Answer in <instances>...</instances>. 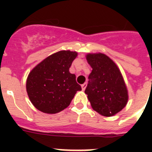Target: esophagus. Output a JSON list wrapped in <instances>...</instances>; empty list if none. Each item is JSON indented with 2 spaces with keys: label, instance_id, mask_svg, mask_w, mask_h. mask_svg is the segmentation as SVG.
<instances>
[{
  "label": "esophagus",
  "instance_id": "esophagus-1",
  "mask_svg": "<svg viewBox=\"0 0 152 152\" xmlns=\"http://www.w3.org/2000/svg\"><path fill=\"white\" fill-rule=\"evenodd\" d=\"M82 86H83V87L85 88V83H83V85H82Z\"/></svg>",
  "mask_w": 152,
  "mask_h": 152
}]
</instances>
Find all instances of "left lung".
<instances>
[{"mask_svg":"<svg viewBox=\"0 0 152 152\" xmlns=\"http://www.w3.org/2000/svg\"><path fill=\"white\" fill-rule=\"evenodd\" d=\"M77 53L62 50L49 56L32 69L27 80L31 103L46 113H59L70 105L81 87L69 68Z\"/></svg>","mask_w":152,"mask_h":152,"instance_id":"1","label":"left lung"}]
</instances>
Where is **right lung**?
Returning a JSON list of instances; mask_svg holds the SVG:
<instances>
[{"mask_svg":"<svg viewBox=\"0 0 152 152\" xmlns=\"http://www.w3.org/2000/svg\"><path fill=\"white\" fill-rule=\"evenodd\" d=\"M92 71L85 90L91 107L105 117L120 112L127 104L128 91L115 63L102 53L87 55Z\"/></svg>","mask_w":152,"mask_h":152,"instance_id":"add662e5","label":"right lung"}]
</instances>
